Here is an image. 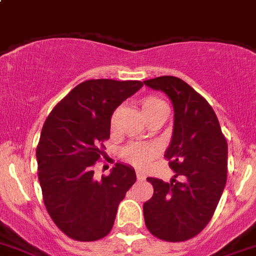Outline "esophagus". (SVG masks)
I'll use <instances>...</instances> for the list:
<instances>
[{"label":"esophagus","instance_id":"1","mask_svg":"<svg viewBox=\"0 0 256 256\" xmlns=\"http://www.w3.org/2000/svg\"><path fill=\"white\" fill-rule=\"evenodd\" d=\"M136 178H138V181H144V180H145V174H142V172L138 171L136 172Z\"/></svg>","mask_w":256,"mask_h":256}]
</instances>
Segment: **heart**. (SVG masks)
<instances>
[{
  "mask_svg": "<svg viewBox=\"0 0 256 256\" xmlns=\"http://www.w3.org/2000/svg\"><path fill=\"white\" fill-rule=\"evenodd\" d=\"M140 107H142V112L144 117L148 121H150L154 117L160 116V114H167L168 107L160 98L154 96H144L140 102ZM117 114H118V110L114 111V116H112L111 124L112 128L116 125ZM158 154V146L154 144H139V142H134V144L128 145L124 149V156L128 163L138 167H144L150 162V160L154 156Z\"/></svg>",
  "mask_w": 256,
  "mask_h": 256,
  "instance_id": "b5f03b06",
  "label": "heart"
}]
</instances>
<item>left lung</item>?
Instances as JSON below:
<instances>
[{"mask_svg": "<svg viewBox=\"0 0 256 256\" xmlns=\"http://www.w3.org/2000/svg\"><path fill=\"white\" fill-rule=\"evenodd\" d=\"M144 84L163 92L174 106V130L164 156L174 172L171 182L146 178L154 194L142 206L145 224L160 240L185 241L208 224L222 196L227 142L213 108L184 80L160 76Z\"/></svg>", "mask_w": 256, "mask_h": 256, "instance_id": "8db88e82", "label": "left lung"}]
</instances>
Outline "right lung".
<instances>
[{"instance_id":"1","label":"right lung","mask_w":256,"mask_h":256,"mask_svg":"<svg viewBox=\"0 0 256 256\" xmlns=\"http://www.w3.org/2000/svg\"><path fill=\"white\" fill-rule=\"evenodd\" d=\"M142 82L86 80L52 110L38 148V178L50 218L68 237L96 241L114 227L118 204L136 181L131 166L117 163L107 177L94 178L93 166L110 138L114 110Z\"/></svg>"}]
</instances>
